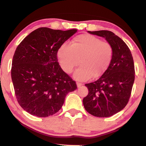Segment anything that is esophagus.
Instances as JSON below:
<instances>
[{"mask_svg": "<svg viewBox=\"0 0 146 146\" xmlns=\"http://www.w3.org/2000/svg\"><path fill=\"white\" fill-rule=\"evenodd\" d=\"M77 87H78V88H79V87H80V86H81L82 85V83H80V82H77Z\"/></svg>", "mask_w": 146, "mask_h": 146, "instance_id": "1", "label": "esophagus"}]
</instances>
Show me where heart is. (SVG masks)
Masks as SVG:
<instances>
[{"instance_id": "heart-1", "label": "heart", "mask_w": 146, "mask_h": 146, "mask_svg": "<svg viewBox=\"0 0 146 146\" xmlns=\"http://www.w3.org/2000/svg\"><path fill=\"white\" fill-rule=\"evenodd\" d=\"M60 65L65 73L70 74L74 68L80 66L74 74L78 80L97 78L105 72L113 58L110 43L89 34L76 36L71 42L60 46L57 52Z\"/></svg>"}]
</instances>
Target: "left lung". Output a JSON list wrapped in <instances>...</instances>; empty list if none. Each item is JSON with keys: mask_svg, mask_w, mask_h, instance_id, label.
Instances as JSON below:
<instances>
[{"mask_svg": "<svg viewBox=\"0 0 146 146\" xmlns=\"http://www.w3.org/2000/svg\"><path fill=\"white\" fill-rule=\"evenodd\" d=\"M88 32L102 36L110 43L113 58L98 79L85 84L88 94L83 98V105L86 111L95 117H110L125 108L129 102L135 78L133 58L126 43L113 32Z\"/></svg>", "mask_w": 146, "mask_h": 146, "instance_id": "1", "label": "left lung"}]
</instances>
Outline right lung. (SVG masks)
I'll return each mask as SVG.
<instances>
[{
	"label": "right lung",
	"instance_id": "right-lung-1",
	"mask_svg": "<svg viewBox=\"0 0 146 146\" xmlns=\"http://www.w3.org/2000/svg\"><path fill=\"white\" fill-rule=\"evenodd\" d=\"M77 29L40 27L21 41L13 56L11 77L16 99L27 113L39 117L55 114L66 95L77 88L61 68L57 52Z\"/></svg>",
	"mask_w": 146,
	"mask_h": 146
}]
</instances>
